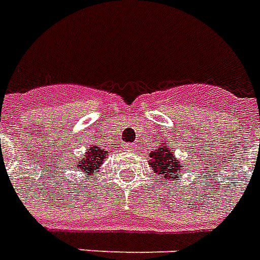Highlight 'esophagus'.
I'll return each instance as SVG.
<instances>
[{
    "instance_id": "34e87169",
    "label": "esophagus",
    "mask_w": 260,
    "mask_h": 260,
    "mask_svg": "<svg viewBox=\"0 0 260 260\" xmlns=\"http://www.w3.org/2000/svg\"><path fill=\"white\" fill-rule=\"evenodd\" d=\"M126 148H128L129 151H136V150H138V146L132 143V144H128V146H126Z\"/></svg>"
}]
</instances>
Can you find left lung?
Here are the masks:
<instances>
[{"label":"left lung","instance_id":"1","mask_svg":"<svg viewBox=\"0 0 260 260\" xmlns=\"http://www.w3.org/2000/svg\"><path fill=\"white\" fill-rule=\"evenodd\" d=\"M151 160H148L151 167L154 169V171L158 174V177H165L166 182L169 179H173L171 175H174L175 178L179 175V171L182 170V163L173 156V152L169 148V143H165L163 146H160L158 150H155L154 152H151L150 156Z\"/></svg>","mask_w":260,"mask_h":260}]
</instances>
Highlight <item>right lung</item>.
Segmentation results:
<instances>
[{"label":"right lung","instance_id":"right-lung-1","mask_svg":"<svg viewBox=\"0 0 260 260\" xmlns=\"http://www.w3.org/2000/svg\"><path fill=\"white\" fill-rule=\"evenodd\" d=\"M106 151H102L100 147L91 146L89 147V151L85 155V158L81 162L75 163L78 166V171H85V173L94 175L95 170L102 165V160L105 158Z\"/></svg>","mask_w":260,"mask_h":260}]
</instances>
